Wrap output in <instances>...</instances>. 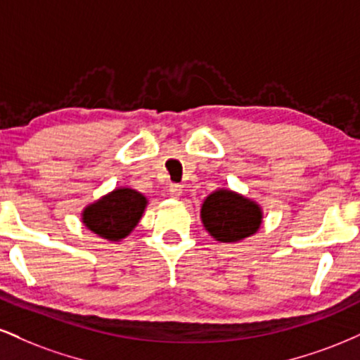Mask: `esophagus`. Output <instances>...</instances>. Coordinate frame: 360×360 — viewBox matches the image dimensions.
<instances>
[{
	"mask_svg": "<svg viewBox=\"0 0 360 360\" xmlns=\"http://www.w3.org/2000/svg\"><path fill=\"white\" fill-rule=\"evenodd\" d=\"M169 194H171L172 198H179L181 194H183V188H181V184H171V186H169Z\"/></svg>",
	"mask_w": 360,
	"mask_h": 360,
	"instance_id": "34e87169",
	"label": "esophagus"
}]
</instances>
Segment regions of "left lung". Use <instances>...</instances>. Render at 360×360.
I'll return each mask as SVG.
<instances>
[{"instance_id":"obj_1","label":"left lung","mask_w":360,"mask_h":360,"mask_svg":"<svg viewBox=\"0 0 360 360\" xmlns=\"http://www.w3.org/2000/svg\"><path fill=\"white\" fill-rule=\"evenodd\" d=\"M201 218L211 236L223 243H231L257 233L262 211L250 199L221 189L206 198Z\"/></svg>"}]
</instances>
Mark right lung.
Returning <instances> with one entry per match:
<instances>
[{"mask_svg":"<svg viewBox=\"0 0 360 360\" xmlns=\"http://www.w3.org/2000/svg\"><path fill=\"white\" fill-rule=\"evenodd\" d=\"M146 207V198L134 189H115L84 211V223L95 235L119 241L132 231Z\"/></svg>","mask_w":360,"mask_h":360,"instance_id":"obj_1","label":"right lung"}]
</instances>
